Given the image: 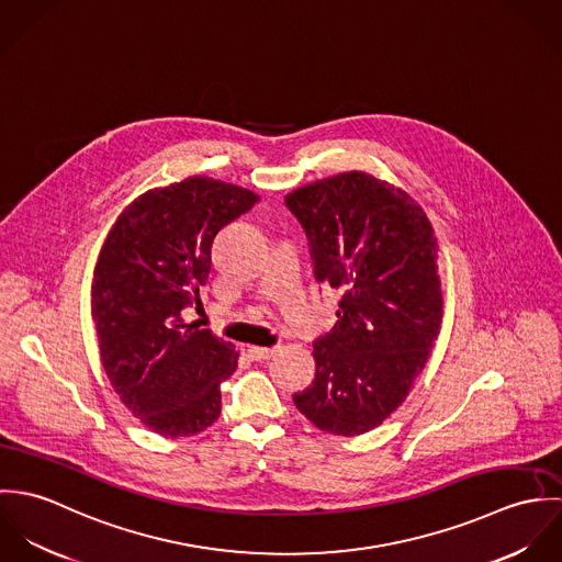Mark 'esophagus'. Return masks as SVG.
Returning a JSON list of instances; mask_svg holds the SVG:
<instances>
[{
    "mask_svg": "<svg viewBox=\"0 0 562 562\" xmlns=\"http://www.w3.org/2000/svg\"><path fill=\"white\" fill-rule=\"evenodd\" d=\"M246 350H248V355H250L255 361H266V359L274 357L279 348H261V346H248Z\"/></svg>",
    "mask_w": 562,
    "mask_h": 562,
    "instance_id": "34e87169",
    "label": "esophagus"
}]
</instances>
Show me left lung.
<instances>
[{
    "label": "left lung",
    "mask_w": 562,
    "mask_h": 562,
    "mask_svg": "<svg viewBox=\"0 0 562 562\" xmlns=\"http://www.w3.org/2000/svg\"><path fill=\"white\" fill-rule=\"evenodd\" d=\"M285 205L316 279L341 292L335 326L314 344L316 379L294 404L324 432L363 435L401 406L437 341V238L404 190L361 170L307 183Z\"/></svg>",
    "instance_id": "8db88e82"
}]
</instances>
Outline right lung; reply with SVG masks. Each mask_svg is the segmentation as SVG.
I'll use <instances>...</instances> for the list:
<instances>
[{
    "label": "right lung",
    "instance_id": "obj_1",
    "mask_svg": "<svg viewBox=\"0 0 562 562\" xmlns=\"http://www.w3.org/2000/svg\"><path fill=\"white\" fill-rule=\"evenodd\" d=\"M257 201L240 186L188 177L140 194L101 246L90 294L101 363L121 402L161 437L196 435L221 415L236 346L181 312L199 303L216 234Z\"/></svg>",
    "mask_w": 562,
    "mask_h": 562
}]
</instances>
